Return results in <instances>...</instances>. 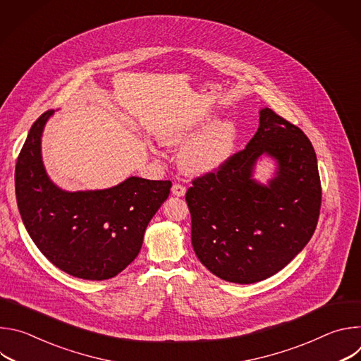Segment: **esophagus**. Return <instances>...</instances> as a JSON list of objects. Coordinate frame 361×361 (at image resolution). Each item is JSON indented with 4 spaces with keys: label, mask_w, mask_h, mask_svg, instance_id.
Instances as JSON below:
<instances>
[{
    "label": "esophagus",
    "mask_w": 361,
    "mask_h": 361,
    "mask_svg": "<svg viewBox=\"0 0 361 361\" xmlns=\"http://www.w3.org/2000/svg\"><path fill=\"white\" fill-rule=\"evenodd\" d=\"M171 192H173V195H176V197H183V195L185 194V187L181 185V184H178V183H176V184H173V187H171Z\"/></svg>",
    "instance_id": "esophagus-1"
}]
</instances>
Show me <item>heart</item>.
I'll return each instance as SVG.
<instances>
[{
	"label": "heart",
	"instance_id": "heart-1",
	"mask_svg": "<svg viewBox=\"0 0 361 361\" xmlns=\"http://www.w3.org/2000/svg\"><path fill=\"white\" fill-rule=\"evenodd\" d=\"M207 123L209 120H204L197 124L169 127L159 134V140L167 147L183 145ZM235 142V126L230 121H217L185 144L180 152L181 167L190 174L216 171L233 156Z\"/></svg>",
	"mask_w": 361,
	"mask_h": 361
}]
</instances>
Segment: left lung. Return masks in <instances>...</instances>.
I'll return each instance as SVG.
<instances>
[{
	"label": "left lung",
	"mask_w": 361,
	"mask_h": 361,
	"mask_svg": "<svg viewBox=\"0 0 361 361\" xmlns=\"http://www.w3.org/2000/svg\"><path fill=\"white\" fill-rule=\"evenodd\" d=\"M263 155L278 163L267 186L252 178ZM185 201L198 260L221 280L251 284L284 269L310 241L320 216L322 184L314 148L270 109L244 149L192 180Z\"/></svg>",
	"instance_id": "8db88e82"
}]
</instances>
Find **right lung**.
I'll list each match as a JSON object with an SVG mask.
<instances>
[{
  "label": "right lung",
  "mask_w": 361,
  "mask_h": 361,
  "mask_svg": "<svg viewBox=\"0 0 361 361\" xmlns=\"http://www.w3.org/2000/svg\"><path fill=\"white\" fill-rule=\"evenodd\" d=\"M48 110L32 124L16 166L23 223L38 250L60 270L84 280H107L138 255L145 228L167 200L171 181L130 177L116 187L64 191L45 173L41 135Z\"/></svg>",
  "instance_id": "right-lung-1"
}]
</instances>
